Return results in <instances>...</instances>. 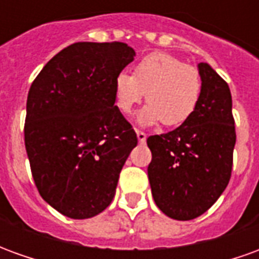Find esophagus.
<instances>
[{"label":"esophagus","instance_id":"34e87169","mask_svg":"<svg viewBox=\"0 0 259 259\" xmlns=\"http://www.w3.org/2000/svg\"><path fill=\"white\" fill-rule=\"evenodd\" d=\"M136 135H137V139H139L140 143H144V141H146L147 135L144 133V132H141V130H136Z\"/></svg>","mask_w":259,"mask_h":259}]
</instances>
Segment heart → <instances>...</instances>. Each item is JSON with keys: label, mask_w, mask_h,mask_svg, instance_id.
Here are the masks:
<instances>
[{"label": "heart", "mask_w": 259, "mask_h": 259, "mask_svg": "<svg viewBox=\"0 0 259 259\" xmlns=\"http://www.w3.org/2000/svg\"><path fill=\"white\" fill-rule=\"evenodd\" d=\"M201 91L198 69L165 53L148 54L136 64L133 74L122 72L113 81L115 105L123 115H129L147 93L148 102L139 115L143 124L185 123L194 112Z\"/></svg>", "instance_id": "obj_1"}]
</instances>
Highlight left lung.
<instances>
[{
    "label": "left lung",
    "mask_w": 259,
    "mask_h": 259,
    "mask_svg": "<svg viewBox=\"0 0 259 259\" xmlns=\"http://www.w3.org/2000/svg\"><path fill=\"white\" fill-rule=\"evenodd\" d=\"M202 91L190 118L172 132L150 136L148 180L166 217L190 221L221 197L233 166L236 129L228 83L208 64H198Z\"/></svg>",
    "instance_id": "obj_1"
}]
</instances>
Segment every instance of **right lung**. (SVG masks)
I'll return each instance as SVG.
<instances>
[{"instance_id":"add662e5","label":"right lung","mask_w":259,"mask_h":259,"mask_svg":"<svg viewBox=\"0 0 259 259\" xmlns=\"http://www.w3.org/2000/svg\"><path fill=\"white\" fill-rule=\"evenodd\" d=\"M135 55L124 42H74L31 83L26 152L40 195L65 217L87 219L104 211L137 146L113 97L115 77Z\"/></svg>"}]
</instances>
